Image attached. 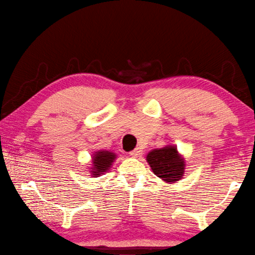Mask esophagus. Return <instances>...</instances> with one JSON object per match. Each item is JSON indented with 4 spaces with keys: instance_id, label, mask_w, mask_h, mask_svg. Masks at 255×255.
Returning <instances> with one entry per match:
<instances>
[{
    "instance_id": "34e87169",
    "label": "esophagus",
    "mask_w": 255,
    "mask_h": 255,
    "mask_svg": "<svg viewBox=\"0 0 255 255\" xmlns=\"http://www.w3.org/2000/svg\"><path fill=\"white\" fill-rule=\"evenodd\" d=\"M141 151H142V150H141V148H135L134 150H132V151L130 152V155H131L132 157L137 158V157H140Z\"/></svg>"
}]
</instances>
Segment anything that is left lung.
<instances>
[{
    "instance_id": "obj_1",
    "label": "left lung",
    "mask_w": 255,
    "mask_h": 255,
    "mask_svg": "<svg viewBox=\"0 0 255 255\" xmlns=\"http://www.w3.org/2000/svg\"><path fill=\"white\" fill-rule=\"evenodd\" d=\"M145 160L151 167L153 174L167 184L181 181L185 174V159L174 144L152 149L148 152Z\"/></svg>"
}]
</instances>
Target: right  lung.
Instances as JSON below:
<instances>
[{
  "mask_svg": "<svg viewBox=\"0 0 255 255\" xmlns=\"http://www.w3.org/2000/svg\"><path fill=\"white\" fill-rule=\"evenodd\" d=\"M118 155L111 150H97L91 156V165L89 173L93 177H98L102 174L107 173L112 168Z\"/></svg>",
  "mask_w": 255,
  "mask_h": 255,
  "instance_id": "1",
  "label": "right lung"
}]
</instances>
